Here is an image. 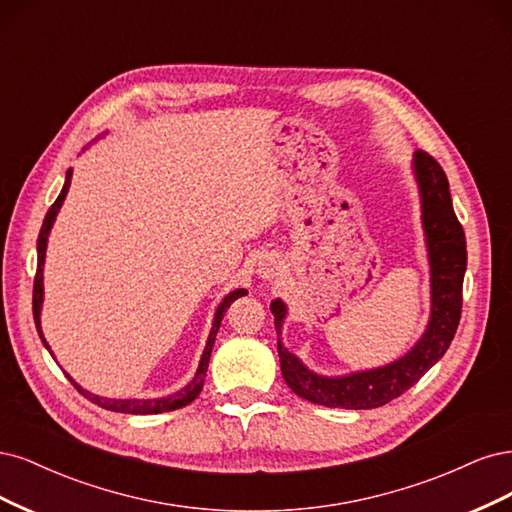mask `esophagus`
<instances>
[{
	"mask_svg": "<svg viewBox=\"0 0 512 512\" xmlns=\"http://www.w3.org/2000/svg\"><path fill=\"white\" fill-rule=\"evenodd\" d=\"M257 272L261 278H274L280 272V261H276L274 257H263L259 261Z\"/></svg>",
	"mask_w": 512,
	"mask_h": 512,
	"instance_id": "34e87169",
	"label": "esophagus"
}]
</instances>
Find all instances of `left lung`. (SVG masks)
Masks as SVG:
<instances>
[{
    "instance_id": "obj_1",
    "label": "left lung",
    "mask_w": 512,
    "mask_h": 512,
    "mask_svg": "<svg viewBox=\"0 0 512 512\" xmlns=\"http://www.w3.org/2000/svg\"><path fill=\"white\" fill-rule=\"evenodd\" d=\"M412 168L421 193L423 232L430 253L432 274V315L425 334L412 349L393 364L346 376H319L289 353L278 338L280 372L285 383L300 398L329 408L368 410L398 398L415 385L436 361L447 353L461 317V285L466 274V236L457 221L449 180L440 163L425 151H415ZM276 332L283 327L287 306L274 300L270 304Z\"/></svg>"
}]
</instances>
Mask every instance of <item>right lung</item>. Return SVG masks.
<instances>
[{"label": "right lung", "mask_w": 512, "mask_h": 512, "mask_svg": "<svg viewBox=\"0 0 512 512\" xmlns=\"http://www.w3.org/2000/svg\"><path fill=\"white\" fill-rule=\"evenodd\" d=\"M70 183H72V170H68V174H65V183H63V189L59 193V197L55 200V204L48 208L46 217H44V223H42V229H40V236H38V270H36V278H34V321H36V327H38V334L44 342V346L48 349V353L53 355L51 346H48V342L44 340V334H42V327H40V310H42V298H44V283H42V272H44V255H46V242H48V234H51V227L55 223V217L57 212L65 200V195H68V189H70ZM242 295H246V289H236L227 295V298L221 302V306L217 308V315H214V321H212V329H210V336H208V342H206V349L202 353V359H200V366H197V372L193 376V381L183 387L180 391L168 395V398H155V400H112V398H100V395H95L87 389H82L78 383H74V378H70V383L85 395L87 400H91L93 404L102 406L106 410H114V412H127V415H157V412H170V410H176V408H183L187 404H191L197 395H200L202 387H204V376H206V370H208V361H210V353H212V346H214V338H217V332L221 327V321H223V315L225 310L229 308V304H232L234 300L242 298Z\"/></svg>", "instance_id": "obj_1"}]
</instances>
